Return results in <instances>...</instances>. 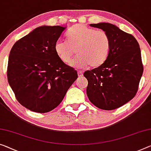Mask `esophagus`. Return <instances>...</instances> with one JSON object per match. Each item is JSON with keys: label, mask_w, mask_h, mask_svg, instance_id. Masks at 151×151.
<instances>
[{"label": "esophagus", "mask_w": 151, "mask_h": 151, "mask_svg": "<svg viewBox=\"0 0 151 151\" xmlns=\"http://www.w3.org/2000/svg\"><path fill=\"white\" fill-rule=\"evenodd\" d=\"M78 75L79 77H82V76H83V73L82 72V71H78Z\"/></svg>", "instance_id": "1"}]
</instances>
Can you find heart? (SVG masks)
Masks as SVG:
<instances>
[{"mask_svg":"<svg viewBox=\"0 0 151 151\" xmlns=\"http://www.w3.org/2000/svg\"><path fill=\"white\" fill-rule=\"evenodd\" d=\"M66 36L68 42L57 41L55 45V53L64 63L71 61L76 50L79 57L70 63L75 68H85L89 65L97 68L106 61L111 42L105 31L76 24L68 30Z\"/></svg>","mask_w":151,"mask_h":151,"instance_id":"heart-1","label":"heart"}]
</instances>
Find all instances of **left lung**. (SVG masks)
<instances>
[{
	"mask_svg": "<svg viewBox=\"0 0 151 151\" xmlns=\"http://www.w3.org/2000/svg\"><path fill=\"white\" fill-rule=\"evenodd\" d=\"M90 26L105 31L111 45L106 61L98 68L83 73L88 80L87 96L101 109H115L137 93L143 73L140 46L132 34L113 24L99 23Z\"/></svg>",
	"mask_w": 151,
	"mask_h": 151,
	"instance_id": "1",
	"label": "left lung"
}]
</instances>
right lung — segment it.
Instances as JSON below:
<instances>
[{"mask_svg":"<svg viewBox=\"0 0 151 151\" xmlns=\"http://www.w3.org/2000/svg\"><path fill=\"white\" fill-rule=\"evenodd\" d=\"M65 29L59 25L38 27L11 48L8 82L17 101L30 111L53 110L77 80V71L62 62L55 51Z\"/></svg>","mask_w":151,"mask_h":151,"instance_id":"right-lung-1","label":"right lung"}]
</instances>
